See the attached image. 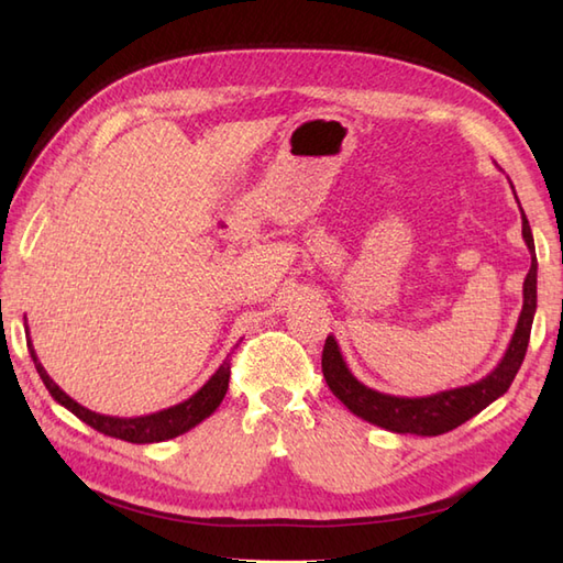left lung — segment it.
I'll return each mask as SVG.
<instances>
[{"label": "left lung", "instance_id": "1", "mask_svg": "<svg viewBox=\"0 0 563 563\" xmlns=\"http://www.w3.org/2000/svg\"><path fill=\"white\" fill-rule=\"evenodd\" d=\"M522 239L532 256L530 273L522 283V312L518 319L516 333H512V339L508 343L506 355L500 357V363L484 379L466 387L430 394V397H391V394H382L377 389L365 387L363 382L351 373L349 365H345L336 339L329 336L324 343V353H321V373H324L329 389L336 394L355 416H361L363 421L391 430V433L411 435L448 433V430L462 426L464 421H470L472 416L484 411L486 406L494 404L498 397H504L508 387L512 385V379L518 375V369L525 361V353H528L532 319L537 312L534 239L525 212Z\"/></svg>", "mask_w": 563, "mask_h": 563}]
</instances>
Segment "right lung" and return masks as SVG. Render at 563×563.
Returning a JSON list of instances; mask_svg holds the SVG:
<instances>
[{
	"instance_id": "obj_1",
	"label": "right lung",
	"mask_w": 563,
	"mask_h": 563,
	"mask_svg": "<svg viewBox=\"0 0 563 563\" xmlns=\"http://www.w3.org/2000/svg\"><path fill=\"white\" fill-rule=\"evenodd\" d=\"M29 343V353L33 357V365L38 369V375L43 379L45 389L51 391V397L63 404L67 411L75 413L79 421H84L87 426H91L93 430H99L103 435H111L118 440L125 442H137V445H145V442H162V440H172L176 435L188 433L190 428H196L200 421H206L210 413H214V409L222 404L227 387H230V361H224L214 375L202 385L194 397L169 406V409L150 413V416H137V418H118V416H103L97 411H89L87 406L77 404L75 399L59 389L53 377L45 373V367L41 365L38 355L33 351L31 339Z\"/></svg>"
}]
</instances>
